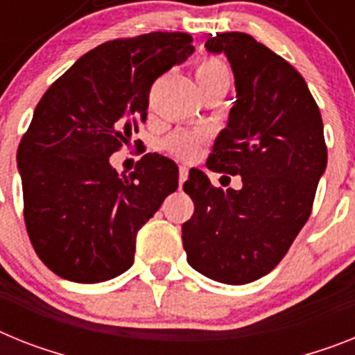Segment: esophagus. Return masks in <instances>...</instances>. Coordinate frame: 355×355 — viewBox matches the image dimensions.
Returning a JSON list of instances; mask_svg holds the SVG:
<instances>
[{
	"instance_id": "obj_1",
	"label": "esophagus",
	"mask_w": 355,
	"mask_h": 355,
	"mask_svg": "<svg viewBox=\"0 0 355 355\" xmlns=\"http://www.w3.org/2000/svg\"><path fill=\"white\" fill-rule=\"evenodd\" d=\"M187 175H189V169H187L186 166H180V168H178V184H180V186L187 180Z\"/></svg>"
}]
</instances>
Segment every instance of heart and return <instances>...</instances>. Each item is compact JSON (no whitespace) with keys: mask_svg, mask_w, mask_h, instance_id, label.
Segmentation results:
<instances>
[{"mask_svg":"<svg viewBox=\"0 0 355 355\" xmlns=\"http://www.w3.org/2000/svg\"><path fill=\"white\" fill-rule=\"evenodd\" d=\"M216 77H227V71L222 62L214 59H207L196 68V79H216ZM196 146H198V137L193 133H177L168 141L169 150L182 157H191L196 151Z\"/></svg>","mask_w":355,"mask_h":355,"instance_id":"obj_1","label":"heart"}]
</instances>
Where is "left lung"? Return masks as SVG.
Returning <instances> with one entry per match:
<instances>
[{
	"label": "left lung",
	"mask_w": 355,
	"mask_h": 355,
	"mask_svg": "<svg viewBox=\"0 0 355 355\" xmlns=\"http://www.w3.org/2000/svg\"><path fill=\"white\" fill-rule=\"evenodd\" d=\"M205 50L227 58L236 90L207 168L240 175L242 189L223 191L191 169L184 191L195 213L182 242L193 269L243 285L282 261L311 216L327 168L323 121L305 79L252 35L216 34Z\"/></svg>",
	"instance_id": "obj_1"
}]
</instances>
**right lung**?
<instances>
[{"label":"right lung","mask_w":355,"mask_h":355,"mask_svg":"<svg viewBox=\"0 0 355 355\" xmlns=\"http://www.w3.org/2000/svg\"><path fill=\"white\" fill-rule=\"evenodd\" d=\"M184 32L115 40L77 59L35 106L17 148L25 223L58 276L99 284L133 265L139 229L178 187L168 157L144 155L130 175L110 155L146 121L153 81L193 52Z\"/></svg>","instance_id":"add662e5"}]
</instances>
